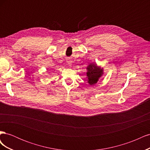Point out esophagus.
<instances>
[{
	"mask_svg": "<svg viewBox=\"0 0 150 150\" xmlns=\"http://www.w3.org/2000/svg\"><path fill=\"white\" fill-rule=\"evenodd\" d=\"M67 63H68V64H69V66H71V62L70 61H68Z\"/></svg>",
	"mask_w": 150,
	"mask_h": 150,
	"instance_id": "obj_1",
	"label": "esophagus"
}]
</instances>
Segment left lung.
I'll return each instance as SVG.
<instances>
[{"label": "left lung", "instance_id": "obj_1", "mask_svg": "<svg viewBox=\"0 0 150 150\" xmlns=\"http://www.w3.org/2000/svg\"><path fill=\"white\" fill-rule=\"evenodd\" d=\"M86 78L89 85H94L103 76V68L98 66L96 63H90L86 67Z\"/></svg>", "mask_w": 150, "mask_h": 150}]
</instances>
